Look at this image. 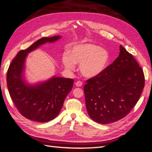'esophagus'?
Here are the masks:
<instances>
[{
    "instance_id": "esophagus-1",
    "label": "esophagus",
    "mask_w": 152,
    "mask_h": 152,
    "mask_svg": "<svg viewBox=\"0 0 152 152\" xmlns=\"http://www.w3.org/2000/svg\"><path fill=\"white\" fill-rule=\"evenodd\" d=\"M75 85H76V86L77 87H81L83 85V83L81 81H77L75 83Z\"/></svg>"
}]
</instances>
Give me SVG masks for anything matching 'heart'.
Here are the masks:
<instances>
[{
    "mask_svg": "<svg viewBox=\"0 0 152 152\" xmlns=\"http://www.w3.org/2000/svg\"><path fill=\"white\" fill-rule=\"evenodd\" d=\"M109 59L107 50L92 43L76 44L69 54L64 53L62 56V63L67 70L72 71L75 68V64H80V72L87 78L100 75L107 66Z\"/></svg>",
    "mask_w": 152,
    "mask_h": 152,
    "instance_id": "b5f03b06",
    "label": "heart"
}]
</instances>
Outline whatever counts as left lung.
Here are the masks:
<instances>
[{
	"instance_id": "8db88e82",
	"label": "left lung",
	"mask_w": 152,
	"mask_h": 152,
	"mask_svg": "<svg viewBox=\"0 0 152 152\" xmlns=\"http://www.w3.org/2000/svg\"><path fill=\"white\" fill-rule=\"evenodd\" d=\"M113 64L84 86L86 107L91 118L108 124L126 116L138 101L145 86L142 67L122 46Z\"/></svg>"
}]
</instances>
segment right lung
Wrapping results in <instances>:
<instances>
[{
  "label": "right lung",
  "mask_w": 152,
  "mask_h": 152,
  "mask_svg": "<svg viewBox=\"0 0 152 152\" xmlns=\"http://www.w3.org/2000/svg\"><path fill=\"white\" fill-rule=\"evenodd\" d=\"M61 37H42L26 49L21 50L10 63L7 83L11 99L20 113L37 122L54 119L63 107L64 99L73 86L70 78L53 76L46 81L29 85L24 77L27 54L46 42H54Z\"/></svg>",
  "instance_id": "1"
}]
</instances>
